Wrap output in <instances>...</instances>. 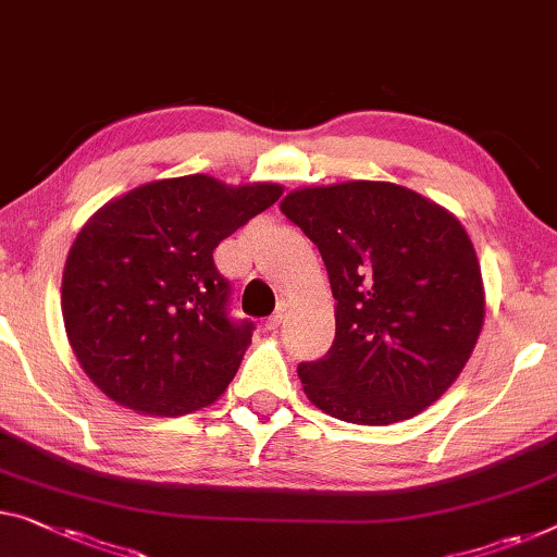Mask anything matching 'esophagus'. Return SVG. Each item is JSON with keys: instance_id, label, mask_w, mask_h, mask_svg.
<instances>
[{"instance_id": "obj_1", "label": "esophagus", "mask_w": 557, "mask_h": 557, "mask_svg": "<svg viewBox=\"0 0 557 557\" xmlns=\"http://www.w3.org/2000/svg\"><path fill=\"white\" fill-rule=\"evenodd\" d=\"M282 318H285V314H282V310H280V312H275V314H270V318L264 320V330H268V332H275V330L282 325Z\"/></svg>"}]
</instances>
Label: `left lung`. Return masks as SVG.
Segmentation results:
<instances>
[{"label":"left lung","mask_w":557,"mask_h":557,"mask_svg":"<svg viewBox=\"0 0 557 557\" xmlns=\"http://www.w3.org/2000/svg\"><path fill=\"white\" fill-rule=\"evenodd\" d=\"M280 210L318 245L337 300L335 343L297 368L310 403L355 425H389L433 405L485 320L480 262L458 218L368 180L295 189Z\"/></svg>","instance_id":"left-lung-1"}]
</instances>
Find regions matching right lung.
I'll return each mask as SVG.
<instances>
[{
  "instance_id": "1",
  "label": "right lung",
  "mask_w": 557,
  "mask_h": 557,
  "mask_svg": "<svg viewBox=\"0 0 557 557\" xmlns=\"http://www.w3.org/2000/svg\"><path fill=\"white\" fill-rule=\"evenodd\" d=\"M280 185L207 174L157 180L107 202L79 230L62 275V318L87 377L124 408L187 414L225 393L252 343L227 312L222 239L275 205Z\"/></svg>"
}]
</instances>
